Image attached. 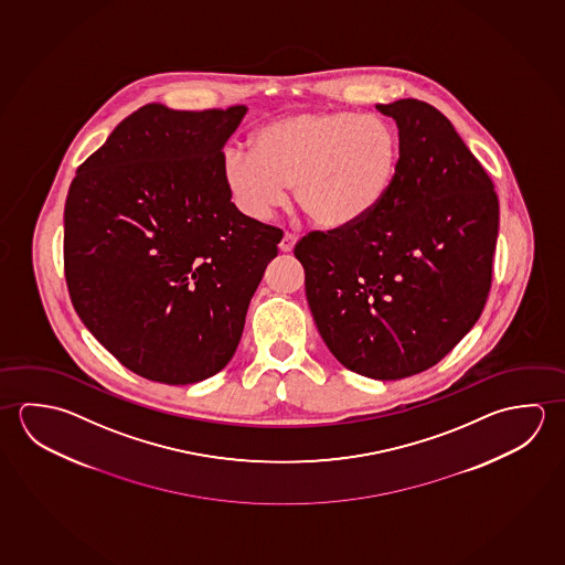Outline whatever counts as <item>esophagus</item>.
<instances>
[{"mask_svg": "<svg viewBox=\"0 0 565 565\" xmlns=\"http://www.w3.org/2000/svg\"><path fill=\"white\" fill-rule=\"evenodd\" d=\"M295 245H297V237L292 233H285L278 249L282 250V253H290V250L295 249Z\"/></svg>", "mask_w": 565, "mask_h": 565, "instance_id": "1", "label": "esophagus"}]
</instances>
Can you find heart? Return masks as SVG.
<instances>
[{
    "mask_svg": "<svg viewBox=\"0 0 565 565\" xmlns=\"http://www.w3.org/2000/svg\"><path fill=\"white\" fill-rule=\"evenodd\" d=\"M249 152L231 150L221 162V182L243 215L265 220L295 185L308 221L338 233L380 210L395 182L402 142L382 116L315 110L260 126Z\"/></svg>",
    "mask_w": 565,
    "mask_h": 565,
    "instance_id": "b5f03b06",
    "label": "heart"
}]
</instances>
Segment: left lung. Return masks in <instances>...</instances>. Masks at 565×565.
I'll return each mask as SVG.
<instances>
[{
    "label": "left lung",
    "mask_w": 565,
    "mask_h": 565,
    "mask_svg": "<svg viewBox=\"0 0 565 565\" xmlns=\"http://www.w3.org/2000/svg\"><path fill=\"white\" fill-rule=\"evenodd\" d=\"M375 108L399 128L392 190L354 230L308 233L295 257L335 360L392 382L439 364L477 324L492 285L498 198L435 106L402 98Z\"/></svg>",
    "instance_id": "8db88e82"
}]
</instances>
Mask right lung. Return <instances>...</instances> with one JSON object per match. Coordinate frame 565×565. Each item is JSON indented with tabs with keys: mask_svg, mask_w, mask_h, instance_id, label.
I'll use <instances>...</instances> for the list:
<instances>
[{
	"mask_svg": "<svg viewBox=\"0 0 565 565\" xmlns=\"http://www.w3.org/2000/svg\"><path fill=\"white\" fill-rule=\"evenodd\" d=\"M245 106L146 105L78 166L65 203V278L83 324L130 372L207 380L239 345L277 231L221 182Z\"/></svg>",
	"mask_w": 565,
	"mask_h": 565,
	"instance_id": "1",
	"label": "right lung"
}]
</instances>
